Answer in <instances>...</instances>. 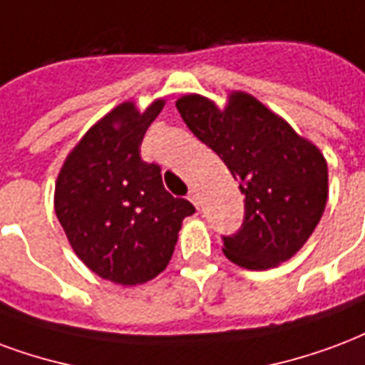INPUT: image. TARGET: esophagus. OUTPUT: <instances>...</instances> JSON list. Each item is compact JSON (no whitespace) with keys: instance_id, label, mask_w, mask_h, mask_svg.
I'll return each instance as SVG.
<instances>
[{"instance_id":"obj_1","label":"esophagus","mask_w":365,"mask_h":365,"mask_svg":"<svg viewBox=\"0 0 365 365\" xmlns=\"http://www.w3.org/2000/svg\"><path fill=\"white\" fill-rule=\"evenodd\" d=\"M187 197H190L191 203L195 205V207H199V193H197L195 190H191V191H190V195H187Z\"/></svg>"}]
</instances>
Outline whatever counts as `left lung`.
<instances>
[{"label": "left lung", "mask_w": 365, "mask_h": 365, "mask_svg": "<svg viewBox=\"0 0 365 365\" xmlns=\"http://www.w3.org/2000/svg\"><path fill=\"white\" fill-rule=\"evenodd\" d=\"M175 108L197 139L222 158L245 195L244 224L224 237V255L250 271L294 257L325 210L329 170L323 153L242 91L228 94L224 108L201 94H185Z\"/></svg>", "instance_id": "8db88e82"}]
</instances>
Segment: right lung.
<instances>
[{
    "instance_id": "add662e5",
    "label": "right lung",
    "mask_w": 365,
    "mask_h": 365,
    "mask_svg": "<svg viewBox=\"0 0 365 365\" xmlns=\"http://www.w3.org/2000/svg\"><path fill=\"white\" fill-rule=\"evenodd\" d=\"M164 98L139 110L121 102L100 118L59 170L53 209L77 257L100 279L143 284L172 259L183 218L195 212L187 199L162 185L160 166L141 158L148 125Z\"/></svg>"
}]
</instances>
